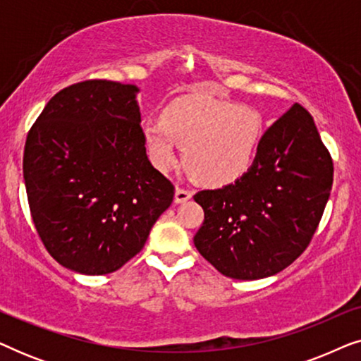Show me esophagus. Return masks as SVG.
Here are the masks:
<instances>
[{
    "label": "esophagus",
    "mask_w": 361,
    "mask_h": 361,
    "mask_svg": "<svg viewBox=\"0 0 361 361\" xmlns=\"http://www.w3.org/2000/svg\"><path fill=\"white\" fill-rule=\"evenodd\" d=\"M192 197V190L184 189V187H177L176 189V204H182L187 202Z\"/></svg>",
    "instance_id": "1"
}]
</instances>
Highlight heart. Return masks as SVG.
<instances>
[{"label":"heart","instance_id":"obj_1","mask_svg":"<svg viewBox=\"0 0 361 361\" xmlns=\"http://www.w3.org/2000/svg\"><path fill=\"white\" fill-rule=\"evenodd\" d=\"M263 133L258 110L205 95L177 98L164 115L142 123V140L157 169L176 166L180 146L189 174L215 187L233 184L250 171Z\"/></svg>","mask_w":361,"mask_h":361}]
</instances>
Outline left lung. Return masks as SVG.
Returning a JSON list of instances; mask_svg holds the SVG:
<instances>
[{"mask_svg":"<svg viewBox=\"0 0 361 361\" xmlns=\"http://www.w3.org/2000/svg\"><path fill=\"white\" fill-rule=\"evenodd\" d=\"M332 182L334 161L314 118L294 103L266 130L241 179L194 195L204 209L195 248L228 278L279 273L309 246Z\"/></svg>","mask_w":361,"mask_h":361,"instance_id":"8db88e82","label":"left lung"}]
</instances>
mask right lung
Wrapping results in <instances>:
<instances>
[{
  "label": "right lung",
  "mask_w": 361,
  "mask_h": 361,
  "mask_svg": "<svg viewBox=\"0 0 361 361\" xmlns=\"http://www.w3.org/2000/svg\"><path fill=\"white\" fill-rule=\"evenodd\" d=\"M135 85L85 80L56 93L27 133L23 172L37 235L82 274L120 269L174 199L146 156Z\"/></svg>",
  "instance_id": "add662e5"
}]
</instances>
